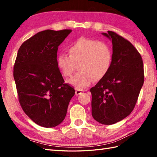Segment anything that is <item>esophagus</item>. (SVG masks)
<instances>
[{"label":"esophagus","instance_id":"1","mask_svg":"<svg viewBox=\"0 0 157 157\" xmlns=\"http://www.w3.org/2000/svg\"><path fill=\"white\" fill-rule=\"evenodd\" d=\"M84 90H75V94L76 95H79L82 94L83 92H84Z\"/></svg>","mask_w":157,"mask_h":157}]
</instances>
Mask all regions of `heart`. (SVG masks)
Here are the masks:
<instances>
[{
	"label": "heart",
	"mask_w": 157,
	"mask_h": 157,
	"mask_svg": "<svg viewBox=\"0 0 157 157\" xmlns=\"http://www.w3.org/2000/svg\"><path fill=\"white\" fill-rule=\"evenodd\" d=\"M69 55L60 53L56 65L65 78H71L78 65L79 72L68 82L78 90H84L93 80H102L113 63V52L107 43L99 40L80 38L68 48Z\"/></svg>",
	"instance_id": "heart-1"
}]
</instances>
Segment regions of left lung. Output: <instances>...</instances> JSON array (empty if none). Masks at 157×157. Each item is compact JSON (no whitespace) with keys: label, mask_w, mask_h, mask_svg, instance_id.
Masks as SVG:
<instances>
[{"label":"left lung","mask_w":157,"mask_h":157,"mask_svg":"<svg viewBox=\"0 0 157 157\" xmlns=\"http://www.w3.org/2000/svg\"><path fill=\"white\" fill-rule=\"evenodd\" d=\"M102 34L112 40L114 58L107 75L90 89L92 115L102 124L111 125L134 110L144 84V65L128 40L112 31Z\"/></svg>","instance_id":"left-lung-1"}]
</instances>
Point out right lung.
Wrapping results in <instances>:
<instances>
[{
    "mask_svg": "<svg viewBox=\"0 0 157 157\" xmlns=\"http://www.w3.org/2000/svg\"><path fill=\"white\" fill-rule=\"evenodd\" d=\"M71 29H46L20 46L13 67L19 104L36 124L53 128L64 120L73 87L65 83L56 65L59 46Z\"/></svg>",
    "mask_w": 157,
    "mask_h": 157,
    "instance_id": "obj_1",
    "label": "right lung"
}]
</instances>
